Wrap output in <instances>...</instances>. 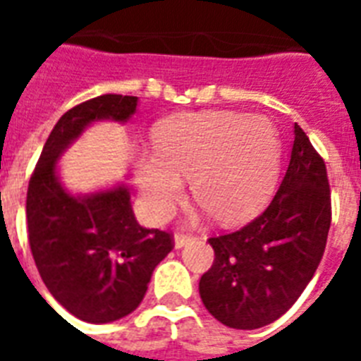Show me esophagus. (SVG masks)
I'll return each instance as SVG.
<instances>
[{
    "instance_id": "esophagus-1",
    "label": "esophagus",
    "mask_w": 361,
    "mask_h": 361,
    "mask_svg": "<svg viewBox=\"0 0 361 361\" xmlns=\"http://www.w3.org/2000/svg\"><path fill=\"white\" fill-rule=\"evenodd\" d=\"M192 240H195V236H191V234H181V232H178V234L174 236L176 249H181V247H185L187 243H191Z\"/></svg>"
}]
</instances>
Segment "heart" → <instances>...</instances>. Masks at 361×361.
Listing matches in <instances>:
<instances>
[{"label":"heart","instance_id":"obj_1","mask_svg":"<svg viewBox=\"0 0 361 361\" xmlns=\"http://www.w3.org/2000/svg\"><path fill=\"white\" fill-rule=\"evenodd\" d=\"M281 140L264 116L231 110L166 118L155 129V149L138 152L135 178L153 219L174 212L191 178L192 197L221 223H240L268 200L279 170Z\"/></svg>","mask_w":361,"mask_h":361}]
</instances>
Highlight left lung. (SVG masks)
<instances>
[{"label": "left lung", "instance_id": "1", "mask_svg": "<svg viewBox=\"0 0 361 361\" xmlns=\"http://www.w3.org/2000/svg\"><path fill=\"white\" fill-rule=\"evenodd\" d=\"M330 223L324 159L296 123L288 169L264 214L240 231L208 240L215 258L198 283L206 309L236 330L271 324L313 279Z\"/></svg>", "mask_w": 361, "mask_h": 361}]
</instances>
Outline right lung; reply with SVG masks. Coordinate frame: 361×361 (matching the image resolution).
<instances>
[{
	"mask_svg": "<svg viewBox=\"0 0 361 361\" xmlns=\"http://www.w3.org/2000/svg\"><path fill=\"white\" fill-rule=\"evenodd\" d=\"M136 103L138 97L109 93L65 112L27 187V234L41 279L59 305L92 324L120 320L140 305L153 269L174 249V240L138 225L125 185L75 197L61 185L56 164L87 125L125 123Z\"/></svg>",
	"mask_w": 361,
	"mask_h": 361,
	"instance_id": "obj_1",
	"label": "right lung"
}]
</instances>
